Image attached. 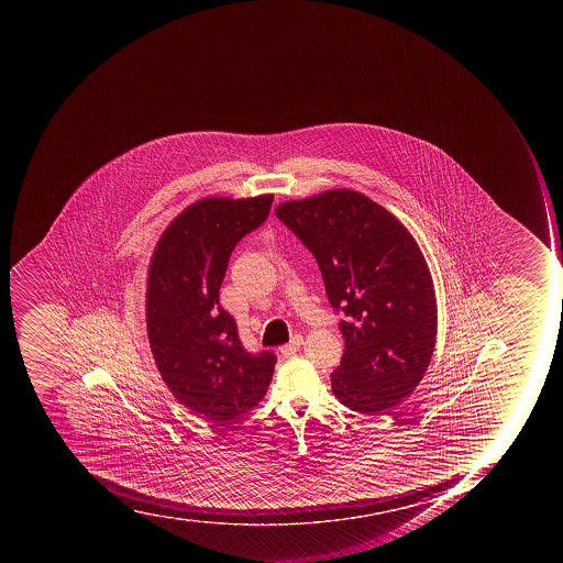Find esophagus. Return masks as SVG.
<instances>
[{
    "label": "esophagus",
    "mask_w": 563,
    "mask_h": 563,
    "mask_svg": "<svg viewBox=\"0 0 563 563\" xmlns=\"http://www.w3.org/2000/svg\"><path fill=\"white\" fill-rule=\"evenodd\" d=\"M302 345V336H294L292 340H290V343H287V345L282 346V354L287 355V357H290V355L296 354L297 350L301 349Z\"/></svg>",
    "instance_id": "1"
}]
</instances>
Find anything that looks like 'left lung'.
Segmentation results:
<instances>
[{"mask_svg":"<svg viewBox=\"0 0 563 563\" xmlns=\"http://www.w3.org/2000/svg\"><path fill=\"white\" fill-rule=\"evenodd\" d=\"M275 213L313 253L329 302L346 314L332 393L361 413L401 404L428 372L439 325L433 278L413 235L349 188L287 200Z\"/></svg>","mask_w":563,"mask_h":563,"instance_id":"8db88e82","label":"left lung"}]
</instances>
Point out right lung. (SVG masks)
<instances>
[{
  "label": "right lung",
  "mask_w": 563,
  "mask_h": 563,
  "mask_svg": "<svg viewBox=\"0 0 563 563\" xmlns=\"http://www.w3.org/2000/svg\"><path fill=\"white\" fill-rule=\"evenodd\" d=\"M273 196L206 197L183 209L151 255L146 325L159 377L191 413L229 422L266 396L276 357L249 354L220 308L235 244L269 214Z\"/></svg>",
  "instance_id": "obj_1"
}]
</instances>
